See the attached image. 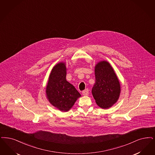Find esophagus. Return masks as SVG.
Returning a JSON list of instances; mask_svg holds the SVG:
<instances>
[{"instance_id": "esophagus-1", "label": "esophagus", "mask_w": 155, "mask_h": 155, "mask_svg": "<svg viewBox=\"0 0 155 155\" xmlns=\"http://www.w3.org/2000/svg\"><path fill=\"white\" fill-rule=\"evenodd\" d=\"M88 94H89V91H88L87 89H86V90L82 91V94L84 96H87Z\"/></svg>"}]
</instances>
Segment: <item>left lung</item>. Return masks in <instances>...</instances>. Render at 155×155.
Listing matches in <instances>:
<instances>
[{"label":"left lung","mask_w":155,"mask_h":155,"mask_svg":"<svg viewBox=\"0 0 155 155\" xmlns=\"http://www.w3.org/2000/svg\"><path fill=\"white\" fill-rule=\"evenodd\" d=\"M95 83L92 93L96 104L103 109H108L118 101L120 85L110 63L106 61L98 62L94 67Z\"/></svg>","instance_id":"left-lung-1"}]
</instances>
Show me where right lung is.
<instances>
[{
	"instance_id": "1",
	"label": "right lung",
	"mask_w": 155,
	"mask_h": 155,
	"mask_svg": "<svg viewBox=\"0 0 155 155\" xmlns=\"http://www.w3.org/2000/svg\"><path fill=\"white\" fill-rule=\"evenodd\" d=\"M65 62H59L52 68L45 87L47 99L61 111H68L81 95L66 80Z\"/></svg>"
}]
</instances>
